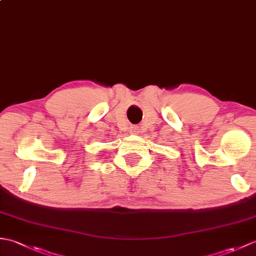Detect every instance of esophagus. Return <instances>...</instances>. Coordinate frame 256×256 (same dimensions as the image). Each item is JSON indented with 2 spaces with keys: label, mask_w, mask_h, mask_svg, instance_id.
<instances>
[{
  "label": "esophagus",
  "mask_w": 256,
  "mask_h": 256,
  "mask_svg": "<svg viewBox=\"0 0 256 256\" xmlns=\"http://www.w3.org/2000/svg\"><path fill=\"white\" fill-rule=\"evenodd\" d=\"M136 130H135V128H132V133H134V134H136Z\"/></svg>",
  "instance_id": "34e87169"
}]
</instances>
